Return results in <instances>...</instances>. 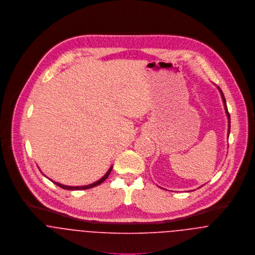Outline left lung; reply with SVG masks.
<instances>
[{"label": "left lung", "mask_w": 255, "mask_h": 255, "mask_svg": "<svg viewBox=\"0 0 255 255\" xmlns=\"http://www.w3.org/2000/svg\"><path fill=\"white\" fill-rule=\"evenodd\" d=\"M219 88V87H218ZM219 90H220V92H221V94H222V98H223V102H224V105H225V110H226V113H227V116H228V119H229V133H230V128H231V122H230V114H229V112H228V108H227V104H226V99H225V96H224V94H223V92H222V90L219 88ZM229 135V134H228Z\"/></svg>", "instance_id": "left-lung-1"}]
</instances>
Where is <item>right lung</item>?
<instances>
[{
    "label": "right lung",
    "mask_w": 255,
    "mask_h": 255,
    "mask_svg": "<svg viewBox=\"0 0 255 255\" xmlns=\"http://www.w3.org/2000/svg\"><path fill=\"white\" fill-rule=\"evenodd\" d=\"M112 168H113V167L110 168L109 171L106 173V175H105L103 178H101L98 182H93V183L88 184V185H83V186H69V185L61 184V183H59V182H53L52 180H51V181L54 182L55 184H57L58 186H60V187H62V188H64V189H68V190H82V189H87V188H91V187H94V186H96V185H99L100 183H102V182H104V181L109 177L110 173H111V171H112Z\"/></svg>",
    "instance_id": "right-lung-1"
}]
</instances>
